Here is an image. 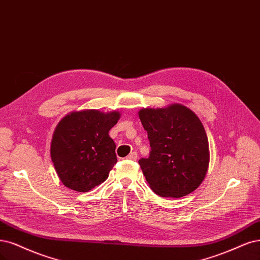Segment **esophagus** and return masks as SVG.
<instances>
[{
  "label": "esophagus",
  "instance_id": "34e87169",
  "mask_svg": "<svg viewBox=\"0 0 260 260\" xmlns=\"http://www.w3.org/2000/svg\"><path fill=\"white\" fill-rule=\"evenodd\" d=\"M127 159H129V160H137L138 159V154L136 153V151H133V153H130L127 156Z\"/></svg>",
  "mask_w": 260,
  "mask_h": 260
}]
</instances>
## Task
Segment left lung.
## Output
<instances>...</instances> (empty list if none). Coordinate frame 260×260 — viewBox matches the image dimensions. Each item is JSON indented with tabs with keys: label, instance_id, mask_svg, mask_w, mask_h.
<instances>
[{
	"label": "left lung",
	"instance_id": "1",
	"mask_svg": "<svg viewBox=\"0 0 260 260\" xmlns=\"http://www.w3.org/2000/svg\"><path fill=\"white\" fill-rule=\"evenodd\" d=\"M139 117L151 147L149 157L139 164L151 190L167 198H182L196 190L210 162L207 132L198 116L174 103L142 109Z\"/></svg>",
	"mask_w": 260,
	"mask_h": 260
}]
</instances>
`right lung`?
Returning <instances> with one entry per match:
<instances>
[{
  "label": "right lung",
  "instance_id": "1",
  "mask_svg": "<svg viewBox=\"0 0 260 260\" xmlns=\"http://www.w3.org/2000/svg\"><path fill=\"white\" fill-rule=\"evenodd\" d=\"M119 118L117 111L83 110L59 121L52 134L50 157L62 184L87 192L106 181L117 162L116 144L109 131Z\"/></svg>",
  "mask_w": 260,
  "mask_h": 260
}]
</instances>
